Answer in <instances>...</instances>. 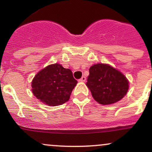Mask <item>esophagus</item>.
Listing matches in <instances>:
<instances>
[{"label":"esophagus","instance_id":"1","mask_svg":"<svg viewBox=\"0 0 152 152\" xmlns=\"http://www.w3.org/2000/svg\"><path fill=\"white\" fill-rule=\"evenodd\" d=\"M79 81H81V82H84L85 81H86V77L85 76H82V77L80 78L79 80H78Z\"/></svg>","mask_w":152,"mask_h":152}]
</instances>
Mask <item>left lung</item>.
Listing matches in <instances>:
<instances>
[{
	"label": "left lung",
	"mask_w": 152,
	"mask_h": 152,
	"mask_svg": "<svg viewBox=\"0 0 152 152\" xmlns=\"http://www.w3.org/2000/svg\"><path fill=\"white\" fill-rule=\"evenodd\" d=\"M86 86L92 96L103 105L114 104L123 98L129 89V82L124 75L107 64L91 66Z\"/></svg>",
	"instance_id": "obj_1"
}]
</instances>
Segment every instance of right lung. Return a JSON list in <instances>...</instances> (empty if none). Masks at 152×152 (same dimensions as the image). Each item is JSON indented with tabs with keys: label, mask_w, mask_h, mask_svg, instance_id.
<instances>
[{
	"label": "right lung",
	"mask_w": 152,
	"mask_h": 152,
	"mask_svg": "<svg viewBox=\"0 0 152 152\" xmlns=\"http://www.w3.org/2000/svg\"><path fill=\"white\" fill-rule=\"evenodd\" d=\"M76 83L70 69L56 64L40 71L31 86L33 94L41 102L48 106H58L69 101Z\"/></svg>",
	"instance_id": "add662e5"
}]
</instances>
